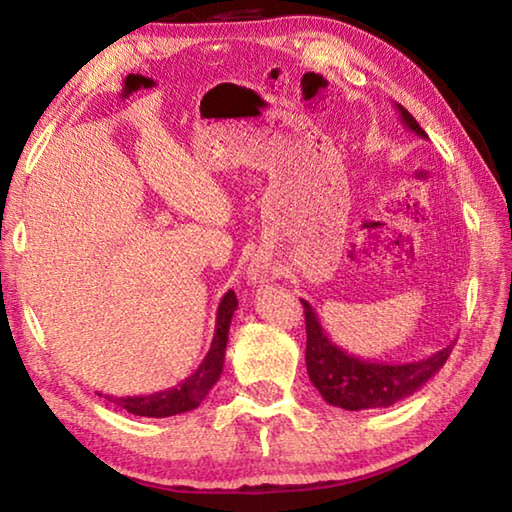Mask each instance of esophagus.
<instances>
[{"label": "esophagus", "instance_id": "34e87169", "mask_svg": "<svg viewBox=\"0 0 512 512\" xmlns=\"http://www.w3.org/2000/svg\"><path fill=\"white\" fill-rule=\"evenodd\" d=\"M266 275H268V273L264 271V266H259V264H255L253 268H250V280H255V282H262Z\"/></svg>", "mask_w": 512, "mask_h": 512}]
</instances>
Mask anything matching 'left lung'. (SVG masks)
<instances>
[{
  "instance_id": "left-lung-1",
  "label": "left lung",
  "mask_w": 512,
  "mask_h": 512,
  "mask_svg": "<svg viewBox=\"0 0 512 512\" xmlns=\"http://www.w3.org/2000/svg\"><path fill=\"white\" fill-rule=\"evenodd\" d=\"M397 106V103H395ZM402 124L422 140L427 133L422 131L418 121L413 119L409 110L397 106ZM305 307L307 323V372L311 384L318 388L323 400L332 406H341L345 411H363V409H386L404 397L413 395L422 388L436 372L445 366L452 345L438 350L427 359L411 363H384L359 359L345 352L339 345L327 339L323 325L318 323L314 307L307 300H300Z\"/></svg>"
}]
</instances>
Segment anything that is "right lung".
Instances as JSON below:
<instances>
[{"label": "right lung", "mask_w": 512, "mask_h": 512, "mask_svg": "<svg viewBox=\"0 0 512 512\" xmlns=\"http://www.w3.org/2000/svg\"><path fill=\"white\" fill-rule=\"evenodd\" d=\"M237 309V296L235 291H228L219 302L216 309V327H214V339L210 345V352L205 354L201 366L189 375L185 381H180L178 386L167 388V391L153 393V395H135V397H112L103 395L108 402L121 406L133 415H144V418H169V415L187 413L196 409L198 404L205 400V395L210 393V388L219 381L223 372L225 361V345H228V332L232 316ZM101 395V393H99Z\"/></svg>", "instance_id": "add662e5"}]
</instances>
